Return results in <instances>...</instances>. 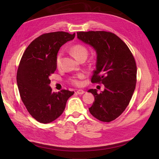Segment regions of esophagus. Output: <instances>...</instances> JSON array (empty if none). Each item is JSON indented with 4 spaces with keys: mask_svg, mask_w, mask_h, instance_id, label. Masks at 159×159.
Listing matches in <instances>:
<instances>
[{
    "mask_svg": "<svg viewBox=\"0 0 159 159\" xmlns=\"http://www.w3.org/2000/svg\"><path fill=\"white\" fill-rule=\"evenodd\" d=\"M76 92H77L78 94H79V95H82V94H83L84 93H85V91L82 90V89H79V90H78Z\"/></svg>",
    "mask_w": 159,
    "mask_h": 159,
    "instance_id": "34e87169",
    "label": "esophagus"
}]
</instances>
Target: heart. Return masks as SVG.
Returning a JSON list of instances; mask_svg holds the SVG:
<instances>
[{"instance_id":"obj_1","label":"heart","mask_w":159,"mask_h":159,"mask_svg":"<svg viewBox=\"0 0 159 159\" xmlns=\"http://www.w3.org/2000/svg\"><path fill=\"white\" fill-rule=\"evenodd\" d=\"M70 51L72 52L74 57L78 60L81 59L83 57L87 58L88 51L85 46L80 43H76L74 45L72 48H70ZM61 57L62 53L59 52L57 54L56 57V66L57 67H60L61 64ZM85 78V74L83 72L78 73L76 75L72 76L70 79V82L71 84L76 86H80L82 85L81 80Z\"/></svg>"}]
</instances>
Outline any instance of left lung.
<instances>
[{
    "label": "left lung",
    "instance_id": "8db88e82",
    "mask_svg": "<svg viewBox=\"0 0 159 159\" xmlns=\"http://www.w3.org/2000/svg\"><path fill=\"white\" fill-rule=\"evenodd\" d=\"M77 38L96 50V69L91 81L105 87L100 93L96 89L88 91L95 97L89 112L98 120L110 122L124 112L133 96L137 83L135 60L126 43L111 32L80 31Z\"/></svg>",
    "mask_w": 159,
    "mask_h": 159
}]
</instances>
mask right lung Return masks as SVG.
<instances>
[{"label":"right lung","mask_w":159,"mask_h":159,"mask_svg":"<svg viewBox=\"0 0 159 159\" xmlns=\"http://www.w3.org/2000/svg\"><path fill=\"white\" fill-rule=\"evenodd\" d=\"M75 37L64 31L42 34L30 43L23 53L17 71L20 98L30 115L40 123L52 122L66 108L74 92L62 89L52 92L50 76L57 69L60 47Z\"/></svg>","instance_id":"obj_1"}]
</instances>
